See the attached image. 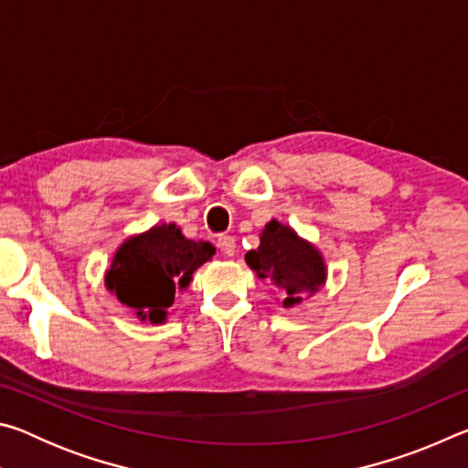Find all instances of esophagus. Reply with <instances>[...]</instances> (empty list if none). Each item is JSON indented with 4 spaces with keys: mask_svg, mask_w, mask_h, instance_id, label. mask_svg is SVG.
Instances as JSON below:
<instances>
[{
    "mask_svg": "<svg viewBox=\"0 0 468 468\" xmlns=\"http://www.w3.org/2000/svg\"><path fill=\"white\" fill-rule=\"evenodd\" d=\"M217 245H218V250L225 253V256H235V239L231 235H218L217 237Z\"/></svg>",
    "mask_w": 468,
    "mask_h": 468,
    "instance_id": "obj_1",
    "label": "esophagus"
}]
</instances>
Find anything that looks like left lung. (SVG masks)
Instances as JSON below:
<instances>
[{
  "label": "left lung",
  "mask_w": 468,
  "mask_h": 468,
  "mask_svg": "<svg viewBox=\"0 0 468 468\" xmlns=\"http://www.w3.org/2000/svg\"><path fill=\"white\" fill-rule=\"evenodd\" d=\"M245 262L260 279L272 281L284 307L299 303L301 297L307 292L312 295L326 281L320 251L279 220H271L264 227L260 248L245 253Z\"/></svg>",
  "instance_id": "1"
}]
</instances>
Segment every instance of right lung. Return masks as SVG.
I'll use <instances>...</instances> for the list:
<instances>
[{"label": "right lung", "instance_id": "obj_1", "mask_svg": "<svg viewBox=\"0 0 468 468\" xmlns=\"http://www.w3.org/2000/svg\"><path fill=\"white\" fill-rule=\"evenodd\" d=\"M212 253L215 248L208 241L186 239L176 225L153 227L117 250L105 276L107 289L138 318L161 324L177 289L187 287L196 268Z\"/></svg>", "mask_w": 468, "mask_h": 468}]
</instances>
